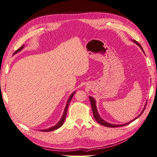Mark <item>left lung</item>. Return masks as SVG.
Returning <instances> with one entry per match:
<instances>
[{"mask_svg": "<svg viewBox=\"0 0 157 157\" xmlns=\"http://www.w3.org/2000/svg\"><path fill=\"white\" fill-rule=\"evenodd\" d=\"M134 42H135V43H136L137 45H138V46L140 47V48H141V49L142 50H143V52H144L143 48H142L141 46L138 43V42H137L136 41V40H134ZM89 98H90V103H91V106H92V112H93V115H94V117L95 119H96V121L99 123V124H101V125H103V126H107V127H109V128H116V127H119V126H125V125H127V124H130V123L132 122L133 121L136 120L137 117H139L140 115H141V114L144 113V110H145V107H146V105H145V108L144 109V111L141 112V113L140 114V115L138 117H137V118H136L135 119H134L133 121H130V122L126 123V124H121V125L112 124H109V123L106 122L105 121H104L102 119V118H101L100 117H99V115H98V111H97L96 106V101H95V99H94L92 97H91V96L89 97Z\"/></svg>", "mask_w": 157, "mask_h": 157, "instance_id": "8db88e82", "label": "left lung"}]
</instances>
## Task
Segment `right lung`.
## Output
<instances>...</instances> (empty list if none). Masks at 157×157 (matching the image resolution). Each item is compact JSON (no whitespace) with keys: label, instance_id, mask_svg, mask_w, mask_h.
Returning a JSON list of instances; mask_svg holds the SVG:
<instances>
[{"label":"right lung","instance_id":"add662e5","mask_svg":"<svg viewBox=\"0 0 157 157\" xmlns=\"http://www.w3.org/2000/svg\"><path fill=\"white\" fill-rule=\"evenodd\" d=\"M23 46H21L20 48H18L15 52H14V54L17 53V52H20L21 50L23 49ZM75 93V92L73 93L71 95V96L69 97V99H68V101H67V105H66V107H65V110H64V112H63V116H62V118H61V120L59 121V122L58 123V124H57L56 126H53V127L48 128V129H46V130H41L42 132H46L54 131V130H55L58 129L59 128H60L61 126L63 125V122H64V121H65V118H66V115H67V109H68V107H69V103H70V101H71V99H72V98L73 97Z\"/></svg>","mask_w":157,"mask_h":157}]
</instances>
